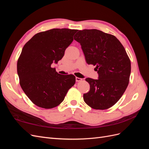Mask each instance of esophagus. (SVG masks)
I'll return each instance as SVG.
<instances>
[{"label":"esophagus","instance_id":"esophagus-1","mask_svg":"<svg viewBox=\"0 0 149 149\" xmlns=\"http://www.w3.org/2000/svg\"><path fill=\"white\" fill-rule=\"evenodd\" d=\"M81 80H82V78H80L76 77V82L81 81Z\"/></svg>","mask_w":149,"mask_h":149}]
</instances>
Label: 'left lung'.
Returning <instances> with one entry per match:
<instances>
[{"label":"left lung","instance_id":"8db88e82","mask_svg":"<svg viewBox=\"0 0 149 149\" xmlns=\"http://www.w3.org/2000/svg\"><path fill=\"white\" fill-rule=\"evenodd\" d=\"M74 37L81 46L87 63L96 66L99 75L97 79H86L90 89L83 94L84 101L94 109H107L120 100L127 87L129 58L115 36L101 30H79Z\"/></svg>","mask_w":149,"mask_h":149}]
</instances>
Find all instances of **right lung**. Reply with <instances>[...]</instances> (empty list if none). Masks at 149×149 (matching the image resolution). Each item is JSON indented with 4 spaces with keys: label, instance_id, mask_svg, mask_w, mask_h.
Segmentation results:
<instances>
[{
    "label": "right lung",
    "instance_id": "add662e5",
    "mask_svg": "<svg viewBox=\"0 0 149 149\" xmlns=\"http://www.w3.org/2000/svg\"><path fill=\"white\" fill-rule=\"evenodd\" d=\"M78 30L53 29L35 34L26 42L17 61L22 89L33 104L45 109L56 107L76 82L73 74H58L52 68L65 55Z\"/></svg>",
    "mask_w": 149,
    "mask_h": 149
}]
</instances>
